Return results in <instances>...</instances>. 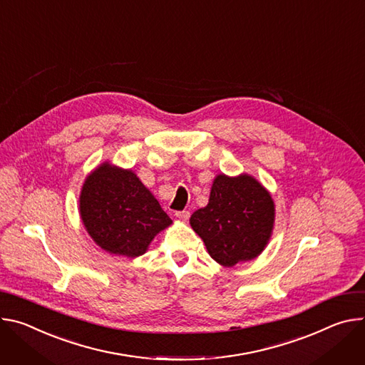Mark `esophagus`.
Returning a JSON list of instances; mask_svg holds the SVG:
<instances>
[{"label": "esophagus", "mask_w": 365, "mask_h": 365, "mask_svg": "<svg viewBox=\"0 0 365 365\" xmlns=\"http://www.w3.org/2000/svg\"><path fill=\"white\" fill-rule=\"evenodd\" d=\"M175 216H177L180 220H182V222H187V220L190 219V212H188V210L177 212V213H175Z\"/></svg>", "instance_id": "esophagus-1"}]
</instances>
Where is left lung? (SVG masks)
<instances>
[{
    "label": "left lung",
    "instance_id": "obj_1",
    "mask_svg": "<svg viewBox=\"0 0 365 365\" xmlns=\"http://www.w3.org/2000/svg\"><path fill=\"white\" fill-rule=\"evenodd\" d=\"M275 222L269 191L252 175H216L209 203L191 215L192 230L223 267L252 261L268 245Z\"/></svg>",
    "mask_w": 365,
    "mask_h": 365
}]
</instances>
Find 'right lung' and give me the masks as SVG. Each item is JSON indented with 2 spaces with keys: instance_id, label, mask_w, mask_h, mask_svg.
I'll list each match as a JSON object with an SVG mask.
<instances>
[{
  "instance_id": "right-lung-1",
  "label": "right lung",
  "mask_w": 365,
  "mask_h": 365,
  "mask_svg": "<svg viewBox=\"0 0 365 365\" xmlns=\"http://www.w3.org/2000/svg\"><path fill=\"white\" fill-rule=\"evenodd\" d=\"M79 216L101 250L128 258L143 255L153 237L173 225L139 177L108 160L86 177Z\"/></svg>"
}]
</instances>
